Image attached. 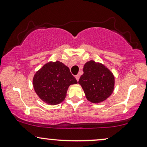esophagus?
<instances>
[{
	"instance_id": "1",
	"label": "esophagus",
	"mask_w": 147,
	"mask_h": 147,
	"mask_svg": "<svg viewBox=\"0 0 147 147\" xmlns=\"http://www.w3.org/2000/svg\"><path fill=\"white\" fill-rule=\"evenodd\" d=\"M79 77H80V76H79V75H77L75 76V78H76V79H77V81L79 80Z\"/></svg>"
}]
</instances>
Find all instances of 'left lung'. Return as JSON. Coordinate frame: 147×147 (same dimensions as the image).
Returning a JSON list of instances; mask_svg holds the SVG:
<instances>
[{
  "label": "left lung",
  "mask_w": 147,
  "mask_h": 147,
  "mask_svg": "<svg viewBox=\"0 0 147 147\" xmlns=\"http://www.w3.org/2000/svg\"><path fill=\"white\" fill-rule=\"evenodd\" d=\"M84 74L79 84L84 90L86 98L93 103L103 102L114 90L115 78L105 65L93 60L87 61L84 66Z\"/></svg>",
  "instance_id": "1"
}]
</instances>
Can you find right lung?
<instances>
[{
	"instance_id": "obj_1",
	"label": "right lung",
	"mask_w": 147,
	"mask_h": 147,
	"mask_svg": "<svg viewBox=\"0 0 147 147\" xmlns=\"http://www.w3.org/2000/svg\"><path fill=\"white\" fill-rule=\"evenodd\" d=\"M77 84L68 66L59 61L45 63L33 76V86L42 101L51 105L63 101L70 85Z\"/></svg>"
}]
</instances>
